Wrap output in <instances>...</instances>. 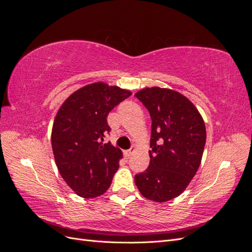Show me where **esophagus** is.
Returning a JSON list of instances; mask_svg holds the SVG:
<instances>
[{
    "mask_svg": "<svg viewBox=\"0 0 252 252\" xmlns=\"http://www.w3.org/2000/svg\"><path fill=\"white\" fill-rule=\"evenodd\" d=\"M134 151H135V148H134V147H131L129 150H126V151L124 152V155H125L126 158H130V157H132V155L134 154Z\"/></svg>",
    "mask_w": 252,
    "mask_h": 252,
    "instance_id": "1",
    "label": "esophagus"
}]
</instances>
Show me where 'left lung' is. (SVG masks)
<instances>
[{
  "label": "left lung",
  "instance_id": "8db88e82",
  "mask_svg": "<svg viewBox=\"0 0 252 252\" xmlns=\"http://www.w3.org/2000/svg\"><path fill=\"white\" fill-rule=\"evenodd\" d=\"M151 117L150 163L134 182L143 196L163 203L179 196L199 169L206 128L195 106L177 91L151 87L134 94Z\"/></svg>",
  "mask_w": 252,
  "mask_h": 252
}]
</instances>
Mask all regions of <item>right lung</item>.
<instances>
[{
    "instance_id": "right-lung-1",
    "label": "right lung",
    "mask_w": 252,
    "mask_h": 252,
    "mask_svg": "<svg viewBox=\"0 0 252 252\" xmlns=\"http://www.w3.org/2000/svg\"><path fill=\"white\" fill-rule=\"evenodd\" d=\"M131 95L126 89L101 82L73 93L53 122L51 145L60 174L84 199L106 192L119 168L122 151L104 143L109 112Z\"/></svg>"
}]
</instances>
